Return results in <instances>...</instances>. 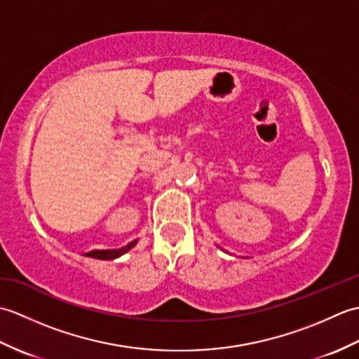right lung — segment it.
Masks as SVG:
<instances>
[{
	"label": "right lung",
	"mask_w": 359,
	"mask_h": 359,
	"mask_svg": "<svg viewBox=\"0 0 359 359\" xmlns=\"http://www.w3.org/2000/svg\"><path fill=\"white\" fill-rule=\"evenodd\" d=\"M135 243H137V239L133 241V242H129L128 245L121 247V248H116V250H94V251H89V253H86L85 256L94 257V259H103V261H111V259H117L121 255L128 253V251L131 250L135 245Z\"/></svg>",
	"instance_id": "1"
}]
</instances>
